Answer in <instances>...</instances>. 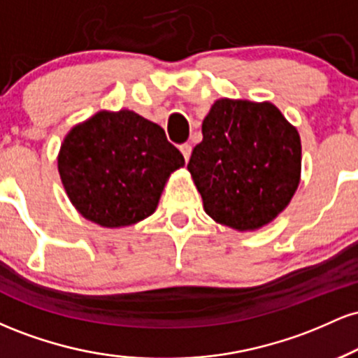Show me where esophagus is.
<instances>
[{"label": "esophagus", "instance_id": "obj_1", "mask_svg": "<svg viewBox=\"0 0 358 358\" xmlns=\"http://www.w3.org/2000/svg\"><path fill=\"white\" fill-rule=\"evenodd\" d=\"M180 151H182L185 162H188V159H190V155H192V146L188 145V143H185V145L180 146Z\"/></svg>", "mask_w": 358, "mask_h": 358}]
</instances>
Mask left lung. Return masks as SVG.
Masks as SVG:
<instances>
[{"instance_id": "1", "label": "left lung", "mask_w": 358, "mask_h": 358, "mask_svg": "<svg viewBox=\"0 0 358 358\" xmlns=\"http://www.w3.org/2000/svg\"><path fill=\"white\" fill-rule=\"evenodd\" d=\"M188 171L207 215L239 232L287 207L301 176V139L271 102L219 99L202 122Z\"/></svg>"}]
</instances>
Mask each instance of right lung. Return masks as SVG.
I'll return each mask as SVG.
<instances>
[{
  "instance_id": "add662e5",
  "label": "right lung",
  "mask_w": 358,
  "mask_h": 358,
  "mask_svg": "<svg viewBox=\"0 0 358 358\" xmlns=\"http://www.w3.org/2000/svg\"><path fill=\"white\" fill-rule=\"evenodd\" d=\"M185 165L165 131L133 110H99L73 126L59 153L73 207L102 227L133 225L156 210L170 175Z\"/></svg>"
}]
</instances>
